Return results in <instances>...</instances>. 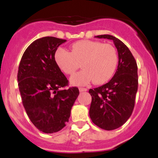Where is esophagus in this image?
<instances>
[{
  "mask_svg": "<svg viewBox=\"0 0 158 158\" xmlns=\"http://www.w3.org/2000/svg\"><path fill=\"white\" fill-rule=\"evenodd\" d=\"M79 90L80 92H84V91H87V90H88L87 88H79Z\"/></svg>",
  "mask_w": 158,
  "mask_h": 158,
  "instance_id": "34e87169",
  "label": "esophagus"
}]
</instances>
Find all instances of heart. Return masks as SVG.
<instances>
[{"mask_svg": "<svg viewBox=\"0 0 158 158\" xmlns=\"http://www.w3.org/2000/svg\"><path fill=\"white\" fill-rule=\"evenodd\" d=\"M56 64L63 73L73 75L81 63L83 69L70 77L74 85H86L91 81L104 84L113 77L118 56L112 45L90 40H81L72 44L70 52L59 48L54 54Z\"/></svg>", "mask_w": 158, "mask_h": 158, "instance_id": "heart-1", "label": "heart"}]
</instances>
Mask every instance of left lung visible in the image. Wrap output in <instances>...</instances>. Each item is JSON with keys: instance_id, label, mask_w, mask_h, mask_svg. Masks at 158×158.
I'll return each instance as SVG.
<instances>
[{"instance_id": "1", "label": "left lung", "mask_w": 158, "mask_h": 158, "mask_svg": "<svg viewBox=\"0 0 158 158\" xmlns=\"http://www.w3.org/2000/svg\"><path fill=\"white\" fill-rule=\"evenodd\" d=\"M95 37L112 40L118 52V66L113 78L106 84L89 90L92 122L110 131L123 126L133 111L138 88L137 65L129 49L117 38L110 35Z\"/></svg>"}]
</instances>
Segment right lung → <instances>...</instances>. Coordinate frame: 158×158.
<instances>
[{"mask_svg": "<svg viewBox=\"0 0 158 158\" xmlns=\"http://www.w3.org/2000/svg\"><path fill=\"white\" fill-rule=\"evenodd\" d=\"M65 41L51 36L35 40L23 52L19 67L23 106L34 126L47 134L66 126L79 94L77 87L63 89L68 80L54 60L56 50Z\"/></svg>", "mask_w": 158, "mask_h": 158, "instance_id": "right-lung-1", "label": "right lung"}]
</instances>
